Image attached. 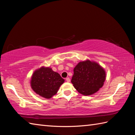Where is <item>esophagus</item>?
<instances>
[{
	"mask_svg": "<svg viewBox=\"0 0 135 135\" xmlns=\"http://www.w3.org/2000/svg\"><path fill=\"white\" fill-rule=\"evenodd\" d=\"M66 81L68 82H70V78H68H68H66Z\"/></svg>",
	"mask_w": 135,
	"mask_h": 135,
	"instance_id": "esophagus-1",
	"label": "esophagus"
}]
</instances>
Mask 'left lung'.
Masks as SVG:
<instances>
[{"label": "left lung", "instance_id": "8db88e82", "mask_svg": "<svg viewBox=\"0 0 135 135\" xmlns=\"http://www.w3.org/2000/svg\"><path fill=\"white\" fill-rule=\"evenodd\" d=\"M105 79L104 68L97 62L87 59L79 62L74 68L71 83L79 93L89 96L103 87Z\"/></svg>", "mask_w": 135, "mask_h": 135}]
</instances>
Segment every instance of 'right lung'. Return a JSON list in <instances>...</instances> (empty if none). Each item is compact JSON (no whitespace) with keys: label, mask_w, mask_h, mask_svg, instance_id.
<instances>
[{"label":"right lung","mask_w":135,"mask_h":135,"mask_svg":"<svg viewBox=\"0 0 135 135\" xmlns=\"http://www.w3.org/2000/svg\"><path fill=\"white\" fill-rule=\"evenodd\" d=\"M64 79L50 67L42 66L35 70L31 76L30 85L32 89L45 99H51L57 94Z\"/></svg>","instance_id":"1"}]
</instances>
